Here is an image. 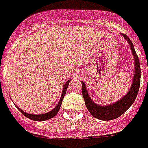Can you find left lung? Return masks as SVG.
<instances>
[{"label": "left lung", "mask_w": 148, "mask_h": 148, "mask_svg": "<svg viewBox=\"0 0 148 148\" xmlns=\"http://www.w3.org/2000/svg\"><path fill=\"white\" fill-rule=\"evenodd\" d=\"M124 38L127 40L129 45H130L132 53L134 56V61H135V71H134V77L132 79V83L129 89V91L127 94L124 96L121 99L118 100L117 101L112 103L111 105L108 106H99L96 103H94L92 99L90 97L88 93L86 84L82 81V96L85 100V104L86 106L87 109L89 110L90 114L93 117L97 118L101 121H112L116 119L119 116L126 112L130 108V106L133 104L136 98L137 94L139 92L140 86V76H141V71H140V65L139 58L137 56L134 46L130 39L125 35L121 34Z\"/></svg>", "instance_id": "1"}]
</instances>
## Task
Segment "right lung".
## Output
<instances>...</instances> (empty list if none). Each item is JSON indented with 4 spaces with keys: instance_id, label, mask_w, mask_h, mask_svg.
<instances>
[{
    "instance_id": "obj_1",
    "label": "right lung",
    "mask_w": 148,
    "mask_h": 148,
    "mask_svg": "<svg viewBox=\"0 0 148 148\" xmlns=\"http://www.w3.org/2000/svg\"><path fill=\"white\" fill-rule=\"evenodd\" d=\"M71 82V79L70 80H68L64 85V87H63V90H62V93L61 95V98L59 100V101H58V105L56 106L55 109H52L51 111L48 112H47V113H43V114H30V113H27V112H24L22 109H21L19 107L16 106V108H17L20 111L24 114V116H25L26 117H27L28 119H31V120H32V121H47V120H49V119H51L55 116V115L57 114L59 111V109H60V107H61L62 102V100H63V97H64L65 94H66V90H67V87L68 85H69V82Z\"/></svg>"
}]
</instances>
